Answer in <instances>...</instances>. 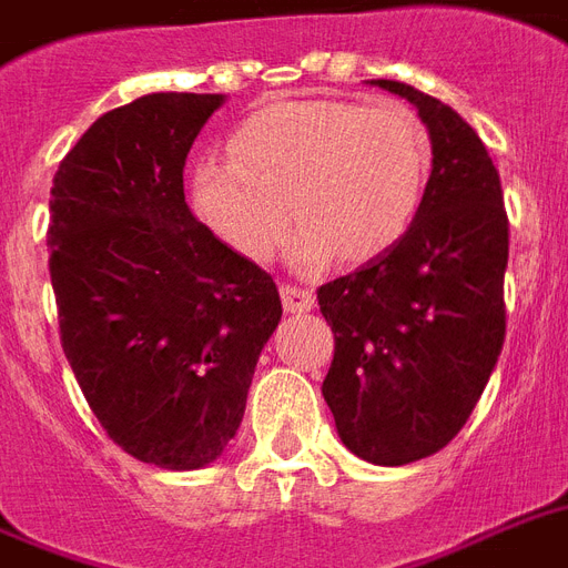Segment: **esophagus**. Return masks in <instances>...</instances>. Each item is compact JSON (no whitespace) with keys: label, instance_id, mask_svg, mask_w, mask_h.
I'll return each mask as SVG.
<instances>
[{"label":"esophagus","instance_id":"34e87169","mask_svg":"<svg viewBox=\"0 0 568 568\" xmlns=\"http://www.w3.org/2000/svg\"><path fill=\"white\" fill-rule=\"evenodd\" d=\"M280 297H283L285 312H310L315 306V294L310 288H301V285H283Z\"/></svg>","mask_w":568,"mask_h":568}]
</instances>
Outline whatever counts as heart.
Segmentation results:
<instances>
[{
	"label": "heart",
	"instance_id": "heart-1",
	"mask_svg": "<svg viewBox=\"0 0 568 568\" xmlns=\"http://www.w3.org/2000/svg\"><path fill=\"white\" fill-rule=\"evenodd\" d=\"M232 159L196 162L191 189L203 221L232 250L267 262L288 223L292 262L321 271L336 256L365 262L404 239L430 176V138L413 109L383 100L276 102L250 114Z\"/></svg>",
	"mask_w": 568,
	"mask_h": 568
}]
</instances>
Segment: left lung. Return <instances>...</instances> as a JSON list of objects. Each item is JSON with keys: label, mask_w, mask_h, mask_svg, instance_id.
Wrapping results in <instances>:
<instances>
[{"label": "left lung", "mask_w": 568, "mask_h": 568, "mask_svg": "<svg viewBox=\"0 0 568 568\" xmlns=\"http://www.w3.org/2000/svg\"><path fill=\"white\" fill-rule=\"evenodd\" d=\"M372 84L418 109L433 171L404 239L318 288L336 333L321 392L356 457L406 466L463 430L498 363L510 223L501 176L475 129L413 84Z\"/></svg>", "instance_id": "obj_1"}]
</instances>
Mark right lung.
Returning a JSON list of instances; mask_svg holds the SVG:
<instances>
[{
    "label": "right lung",
    "instance_id": "1",
    "mask_svg": "<svg viewBox=\"0 0 568 568\" xmlns=\"http://www.w3.org/2000/svg\"><path fill=\"white\" fill-rule=\"evenodd\" d=\"M223 93H146L105 111L58 164L49 276L61 347L111 439L191 471L239 430L283 318L267 271L191 214L182 171Z\"/></svg>",
    "mask_w": 568,
    "mask_h": 568
}]
</instances>
